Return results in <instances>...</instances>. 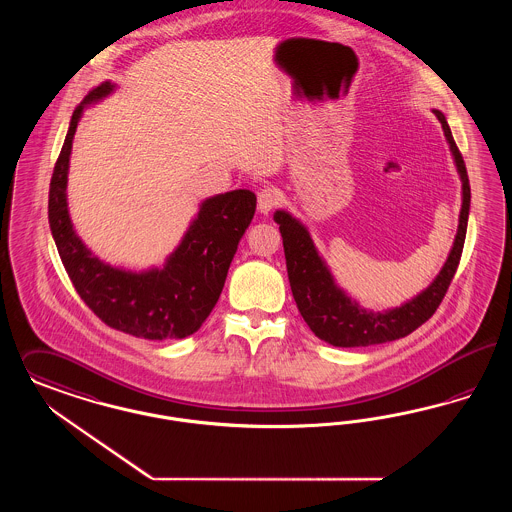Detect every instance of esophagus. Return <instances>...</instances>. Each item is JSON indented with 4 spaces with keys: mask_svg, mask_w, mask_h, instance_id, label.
<instances>
[{
    "mask_svg": "<svg viewBox=\"0 0 512 512\" xmlns=\"http://www.w3.org/2000/svg\"><path fill=\"white\" fill-rule=\"evenodd\" d=\"M278 200L280 198H278V192L274 188L265 186L263 190H259V194H257V209H259V213L261 215H268L270 209L278 204Z\"/></svg>",
    "mask_w": 512,
    "mask_h": 512,
    "instance_id": "obj_1",
    "label": "esophagus"
}]
</instances>
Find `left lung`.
<instances>
[{
	"mask_svg": "<svg viewBox=\"0 0 512 512\" xmlns=\"http://www.w3.org/2000/svg\"><path fill=\"white\" fill-rule=\"evenodd\" d=\"M432 114L442 125L444 137L450 144L453 164L461 179L459 225L448 259L436 274V278L421 293H417L400 307L377 312L362 307L335 282L331 268L320 255L318 247L314 246L307 226L286 209H278L274 213V221L280 225V234L284 238L287 276L293 299L312 333L333 347H369L406 337L429 320L450 287L467 236L471 186L463 156L451 137L446 116L436 108H432Z\"/></svg>",
	"mask_w": 512,
	"mask_h": 512,
	"instance_id": "1",
	"label": "left lung"
}]
</instances>
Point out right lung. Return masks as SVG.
I'll return each instance as SVG.
<instances>
[{
	"mask_svg": "<svg viewBox=\"0 0 512 512\" xmlns=\"http://www.w3.org/2000/svg\"><path fill=\"white\" fill-rule=\"evenodd\" d=\"M116 89V83H101L72 114L49 188L51 234L78 295L106 326L150 341L184 339L200 329L217 305L228 266L255 215L257 198L242 188L205 198L162 266L125 270L97 257L70 219L66 186L83 110Z\"/></svg>",
	"mask_w": 512,
	"mask_h": 512,
	"instance_id": "right-lung-1",
	"label": "right lung"
}]
</instances>
